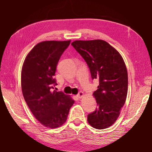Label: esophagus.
<instances>
[{
    "label": "esophagus",
    "mask_w": 152,
    "mask_h": 152,
    "mask_svg": "<svg viewBox=\"0 0 152 152\" xmlns=\"http://www.w3.org/2000/svg\"><path fill=\"white\" fill-rule=\"evenodd\" d=\"M84 96V92H79L78 94H77V97L78 98V99H81V98L83 97Z\"/></svg>",
    "instance_id": "1"
}]
</instances>
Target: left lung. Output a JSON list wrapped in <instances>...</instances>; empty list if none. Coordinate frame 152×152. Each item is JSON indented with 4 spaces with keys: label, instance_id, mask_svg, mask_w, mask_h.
I'll use <instances>...</instances> for the list:
<instances>
[{
    "label": "left lung",
    "instance_id": "8db88e82",
    "mask_svg": "<svg viewBox=\"0 0 152 152\" xmlns=\"http://www.w3.org/2000/svg\"><path fill=\"white\" fill-rule=\"evenodd\" d=\"M72 45L88 64L92 79L99 80L93 93L98 108L88 115V122L97 129L109 127L119 117L127 98L128 75L125 61L119 51L104 40H76Z\"/></svg>",
    "mask_w": 152,
    "mask_h": 152
}]
</instances>
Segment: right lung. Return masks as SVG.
I'll list each match as a JSON object with an SVG mask.
<instances>
[{"mask_svg":"<svg viewBox=\"0 0 152 152\" xmlns=\"http://www.w3.org/2000/svg\"><path fill=\"white\" fill-rule=\"evenodd\" d=\"M69 41H45L34 46L23 64L21 88L25 101L34 117L48 128L66 121L74 101L70 95L53 90L57 85L56 66Z\"/></svg>","mask_w":152,"mask_h":152,"instance_id":"1","label":"right lung"}]
</instances>
